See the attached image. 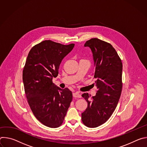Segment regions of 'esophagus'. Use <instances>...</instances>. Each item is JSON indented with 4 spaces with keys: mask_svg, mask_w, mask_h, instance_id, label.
Listing matches in <instances>:
<instances>
[{
    "mask_svg": "<svg viewBox=\"0 0 147 147\" xmlns=\"http://www.w3.org/2000/svg\"><path fill=\"white\" fill-rule=\"evenodd\" d=\"M73 97H74V98H81V95H80L79 93H78V92L73 93Z\"/></svg>",
    "mask_w": 147,
    "mask_h": 147,
    "instance_id": "1",
    "label": "esophagus"
}]
</instances>
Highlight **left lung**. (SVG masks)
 <instances>
[{
  "instance_id": "8db88e82",
  "label": "left lung",
  "mask_w": 147,
  "mask_h": 147,
  "mask_svg": "<svg viewBox=\"0 0 147 147\" xmlns=\"http://www.w3.org/2000/svg\"><path fill=\"white\" fill-rule=\"evenodd\" d=\"M84 47H89L93 54L96 95L88 93L82 96L88 103L81 113L82 121L90 128L105 123L115 110L122 90V63L117 52L109 43L98 38L87 40Z\"/></svg>"
}]
</instances>
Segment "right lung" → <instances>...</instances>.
Here are the masks:
<instances>
[{
    "instance_id": "right-lung-1",
    "label": "right lung",
    "mask_w": 147,
    "mask_h": 147,
    "mask_svg": "<svg viewBox=\"0 0 147 147\" xmlns=\"http://www.w3.org/2000/svg\"><path fill=\"white\" fill-rule=\"evenodd\" d=\"M74 47V44L65 45L51 40L41 42L29 52L23 69L30 107L35 117L51 128L61 125L72 100L71 91L57 87L52 79L58 76L62 60Z\"/></svg>"
}]
</instances>
